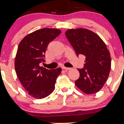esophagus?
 <instances>
[{"instance_id":"obj_1","label":"esophagus","mask_w":124,"mask_h":124,"mask_svg":"<svg viewBox=\"0 0 124 124\" xmlns=\"http://www.w3.org/2000/svg\"><path fill=\"white\" fill-rule=\"evenodd\" d=\"M62 68L64 70H71V68H67V67H62Z\"/></svg>"}]
</instances>
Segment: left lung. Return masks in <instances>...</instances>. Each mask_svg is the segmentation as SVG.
<instances>
[{"label": "left lung", "instance_id": "obj_1", "mask_svg": "<svg viewBox=\"0 0 124 124\" xmlns=\"http://www.w3.org/2000/svg\"><path fill=\"white\" fill-rule=\"evenodd\" d=\"M65 36L76 55L85 57L84 68L78 69L80 76L75 83L85 94L97 93L106 83L111 69L110 54L106 44L86 29L67 30Z\"/></svg>", "mask_w": 124, "mask_h": 124}]
</instances>
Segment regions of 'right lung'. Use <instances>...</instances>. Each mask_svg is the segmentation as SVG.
<instances>
[{"mask_svg":"<svg viewBox=\"0 0 124 124\" xmlns=\"http://www.w3.org/2000/svg\"><path fill=\"white\" fill-rule=\"evenodd\" d=\"M57 29L43 28L27 34L18 46L15 70L18 79L29 95L36 99L48 97L55 88L62 68L48 70L39 66L48 44L60 34Z\"/></svg>","mask_w":124,"mask_h":124,"instance_id":"1","label":"right lung"}]
</instances>
